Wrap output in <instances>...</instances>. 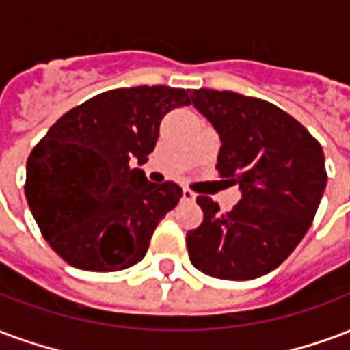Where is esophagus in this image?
<instances>
[{
	"label": "esophagus",
	"mask_w": 350,
	"mask_h": 350,
	"mask_svg": "<svg viewBox=\"0 0 350 350\" xmlns=\"http://www.w3.org/2000/svg\"><path fill=\"white\" fill-rule=\"evenodd\" d=\"M182 200L183 202H193L195 200V193L191 189H183L182 191Z\"/></svg>",
	"instance_id": "obj_1"
}]
</instances>
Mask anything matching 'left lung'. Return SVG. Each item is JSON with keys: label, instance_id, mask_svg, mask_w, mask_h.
I'll use <instances>...</instances> for the list:
<instances>
[{"label": "left lung", "instance_id": "1", "mask_svg": "<svg viewBox=\"0 0 350 350\" xmlns=\"http://www.w3.org/2000/svg\"><path fill=\"white\" fill-rule=\"evenodd\" d=\"M193 105L221 135L217 170L239 185L241 200L221 213L198 196L204 221L187 232L189 260L221 280H254L287 260L312 226L327 185L319 141L274 103L232 90L198 89Z\"/></svg>", "mask_w": 350, "mask_h": 350}]
</instances>
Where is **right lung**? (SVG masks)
I'll return each instance as SVG.
<instances>
[{"label":"right lung","mask_w":350,"mask_h":350,"mask_svg":"<svg viewBox=\"0 0 350 350\" xmlns=\"http://www.w3.org/2000/svg\"><path fill=\"white\" fill-rule=\"evenodd\" d=\"M185 89L142 85L102 92L64 113L27 157L25 198L44 239L68 265L113 273L135 265L182 189L152 183L148 161L163 116Z\"/></svg>","instance_id":"right-lung-1"}]
</instances>
